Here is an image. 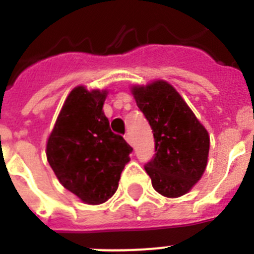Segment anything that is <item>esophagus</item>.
Masks as SVG:
<instances>
[{"mask_svg":"<svg viewBox=\"0 0 254 254\" xmlns=\"http://www.w3.org/2000/svg\"><path fill=\"white\" fill-rule=\"evenodd\" d=\"M125 138H126V141H127V142L131 143V145H132V137H131V134H129V132H127V133L125 134Z\"/></svg>","mask_w":254,"mask_h":254,"instance_id":"34e87169","label":"esophagus"}]
</instances>
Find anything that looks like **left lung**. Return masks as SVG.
<instances>
[{
	"label": "left lung",
	"instance_id": "left-lung-1",
	"mask_svg": "<svg viewBox=\"0 0 254 254\" xmlns=\"http://www.w3.org/2000/svg\"><path fill=\"white\" fill-rule=\"evenodd\" d=\"M132 94L154 132L155 154L145 164L152 187L165 197L183 196L205 172L207 131L168 82L133 87Z\"/></svg>",
	"mask_w": 254,
	"mask_h": 254
}]
</instances>
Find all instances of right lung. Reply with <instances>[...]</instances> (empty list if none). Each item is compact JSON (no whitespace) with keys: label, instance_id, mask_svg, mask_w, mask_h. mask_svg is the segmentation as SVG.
I'll use <instances>...</instances> for the list:
<instances>
[{"label":"right lung","instance_id":"obj_1","mask_svg":"<svg viewBox=\"0 0 254 254\" xmlns=\"http://www.w3.org/2000/svg\"><path fill=\"white\" fill-rule=\"evenodd\" d=\"M107 91L75 87L47 143V159L61 185L89 205L111 198L132 147L112 132L103 112Z\"/></svg>","mask_w":254,"mask_h":254}]
</instances>
